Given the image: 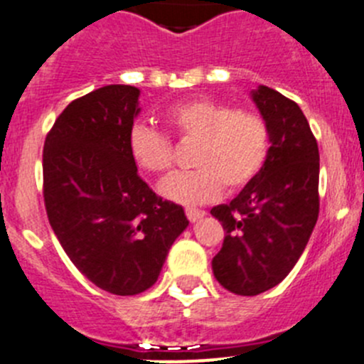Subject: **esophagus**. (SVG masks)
<instances>
[{"label":"esophagus","instance_id":"34e87169","mask_svg":"<svg viewBox=\"0 0 364 364\" xmlns=\"http://www.w3.org/2000/svg\"><path fill=\"white\" fill-rule=\"evenodd\" d=\"M185 211H186V217H188L190 222H197L199 218H203L204 215H206L203 210H196V208H186Z\"/></svg>","mask_w":364,"mask_h":364}]
</instances>
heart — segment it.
I'll return each mask as SVG.
<instances>
[{
  "mask_svg": "<svg viewBox=\"0 0 364 364\" xmlns=\"http://www.w3.org/2000/svg\"><path fill=\"white\" fill-rule=\"evenodd\" d=\"M168 132L181 142H196L190 165L158 185V192L181 204H203L220 193L222 185L232 192L259 174L268 156L270 132L261 115L235 110L210 100L185 101L164 112ZM128 153L133 164L149 174L172 167V147L167 136L147 124L132 126Z\"/></svg>",
  "mask_w": 364,
  "mask_h": 364,
  "instance_id": "heart-1",
  "label": "heart"
}]
</instances>
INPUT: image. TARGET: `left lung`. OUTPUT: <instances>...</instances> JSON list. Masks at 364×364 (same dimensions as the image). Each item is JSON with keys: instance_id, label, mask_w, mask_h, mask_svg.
Wrapping results in <instances>:
<instances>
[{"instance_id": "obj_1", "label": "left lung", "mask_w": 364, "mask_h": 364, "mask_svg": "<svg viewBox=\"0 0 364 364\" xmlns=\"http://www.w3.org/2000/svg\"><path fill=\"white\" fill-rule=\"evenodd\" d=\"M270 132L259 174L229 204L211 208L225 231L213 276L236 295H259L291 272L318 218V146L297 103L259 85L250 92Z\"/></svg>"}]
</instances>
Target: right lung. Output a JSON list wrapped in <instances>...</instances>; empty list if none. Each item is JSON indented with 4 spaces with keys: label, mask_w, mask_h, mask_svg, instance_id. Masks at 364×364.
Segmentation results:
<instances>
[{
    "label": "right lung",
    "mask_w": 364,
    "mask_h": 364,
    "mask_svg": "<svg viewBox=\"0 0 364 364\" xmlns=\"http://www.w3.org/2000/svg\"><path fill=\"white\" fill-rule=\"evenodd\" d=\"M139 97L132 85H107L73 101L42 154L46 211L60 245L88 281L114 295L153 287L188 228L185 210L158 197L128 153Z\"/></svg>",
    "instance_id": "right-lung-1"
}]
</instances>
